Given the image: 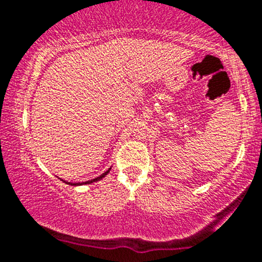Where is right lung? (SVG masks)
<instances>
[{
	"label": "right lung",
	"mask_w": 262,
	"mask_h": 262,
	"mask_svg": "<svg viewBox=\"0 0 262 262\" xmlns=\"http://www.w3.org/2000/svg\"><path fill=\"white\" fill-rule=\"evenodd\" d=\"M110 169H111V168H108V169L106 170V172H105V173H102V174H101V176H99V177L94 178V179H92V181H86V182H83V183H69V182H66V181H64V182H66L67 184H70V186H81V184H90V183H93V182H98V181H100V179H102V178H104L105 176H106L107 173L110 172Z\"/></svg>",
	"instance_id": "add662e5"
}]
</instances>
